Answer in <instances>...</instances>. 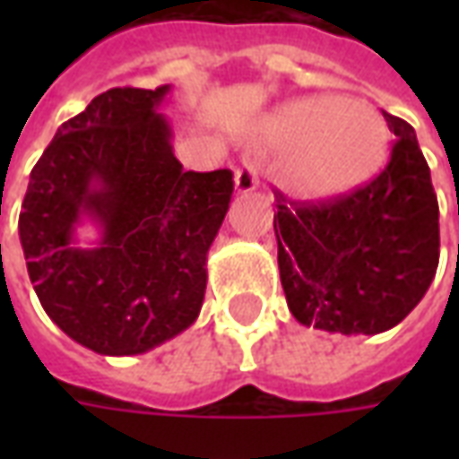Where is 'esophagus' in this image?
I'll return each mask as SVG.
<instances>
[{
	"label": "esophagus",
	"instance_id": "34e87169",
	"mask_svg": "<svg viewBox=\"0 0 459 459\" xmlns=\"http://www.w3.org/2000/svg\"><path fill=\"white\" fill-rule=\"evenodd\" d=\"M258 186V169H255V164L253 161H246L243 167L236 169V189L240 194H248Z\"/></svg>",
	"mask_w": 459,
	"mask_h": 459
}]
</instances>
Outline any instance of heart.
Returning <instances> with one entry per match:
<instances>
[{"mask_svg": "<svg viewBox=\"0 0 459 459\" xmlns=\"http://www.w3.org/2000/svg\"><path fill=\"white\" fill-rule=\"evenodd\" d=\"M268 147L285 154L282 181L299 196L322 199L366 181L385 154V122L371 105L302 98L263 127Z\"/></svg>", "mask_w": 459, "mask_h": 459, "instance_id": "b5f03b06", "label": "heart"}]
</instances>
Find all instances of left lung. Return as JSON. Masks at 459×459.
<instances>
[{"instance_id":"8db88e82","label":"left lung","mask_w":459,"mask_h":459,"mask_svg":"<svg viewBox=\"0 0 459 459\" xmlns=\"http://www.w3.org/2000/svg\"><path fill=\"white\" fill-rule=\"evenodd\" d=\"M394 132L385 167L327 199H288L275 213L278 265L290 312L342 334L395 327L423 299L440 258V209L413 127Z\"/></svg>"}]
</instances>
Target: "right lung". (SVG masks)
Returning <instances> with one entry per match:
<instances>
[{
	"label": "right lung",
	"instance_id": "obj_1",
	"mask_svg": "<svg viewBox=\"0 0 459 459\" xmlns=\"http://www.w3.org/2000/svg\"><path fill=\"white\" fill-rule=\"evenodd\" d=\"M169 88H110L65 120L29 179L19 236L46 315L98 354H142L196 319L233 171H184L154 113ZM83 210L98 249L70 246Z\"/></svg>",
	"mask_w": 459,
	"mask_h": 459
}]
</instances>
